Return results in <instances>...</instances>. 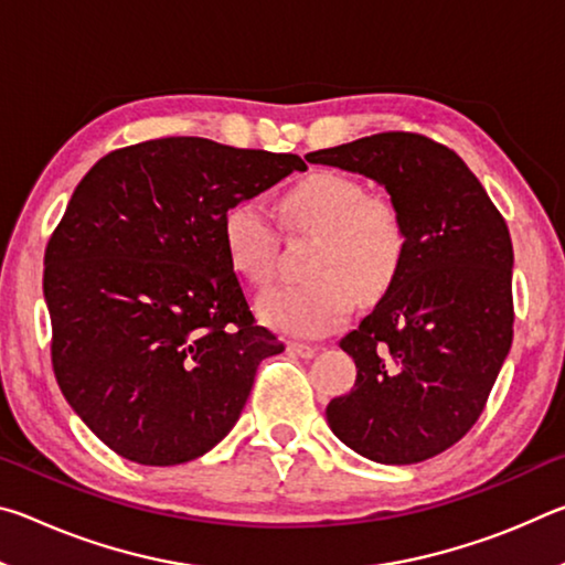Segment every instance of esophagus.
<instances>
[{"instance_id": "esophagus-1", "label": "esophagus", "mask_w": 565, "mask_h": 565, "mask_svg": "<svg viewBox=\"0 0 565 565\" xmlns=\"http://www.w3.org/2000/svg\"><path fill=\"white\" fill-rule=\"evenodd\" d=\"M289 349L294 356H301V359H311L313 353H317V347H311V343H299V341H289Z\"/></svg>"}]
</instances>
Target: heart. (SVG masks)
<instances>
[{
	"mask_svg": "<svg viewBox=\"0 0 565 565\" xmlns=\"http://www.w3.org/2000/svg\"><path fill=\"white\" fill-rule=\"evenodd\" d=\"M284 218L294 232L317 236L306 276L259 299L262 319L291 337H323L356 309L384 299L408 259V224L401 206L369 194L363 181L339 169H317L284 194ZM222 246L234 274L266 286L274 276L279 236L256 199H236L222 216Z\"/></svg>",
	"mask_w": 565,
	"mask_h": 565,
	"instance_id": "heart-1",
	"label": "heart"
}]
</instances>
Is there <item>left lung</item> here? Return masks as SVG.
<instances>
[{
	"label": "left lung",
	"mask_w": 565,
	"mask_h": 565,
	"mask_svg": "<svg viewBox=\"0 0 565 565\" xmlns=\"http://www.w3.org/2000/svg\"><path fill=\"white\" fill-rule=\"evenodd\" d=\"M376 179L408 224L398 281L341 339L351 394L331 398V431L379 463H418L471 431L513 341V246L463 159L414 131H381L306 154Z\"/></svg>",
	"instance_id": "left-lung-1"
}]
</instances>
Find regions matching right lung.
I'll return each instance as SVG.
<instances>
[{
  "label": "right lung",
  "mask_w": 565,
  "mask_h": 565,
  "mask_svg": "<svg viewBox=\"0 0 565 565\" xmlns=\"http://www.w3.org/2000/svg\"><path fill=\"white\" fill-rule=\"evenodd\" d=\"M294 169L296 154L164 137L102 157L74 189L44 252L52 369L111 451L186 463L234 428L284 343L254 319L222 216Z\"/></svg>",
  "instance_id": "obj_1"
}]
</instances>
